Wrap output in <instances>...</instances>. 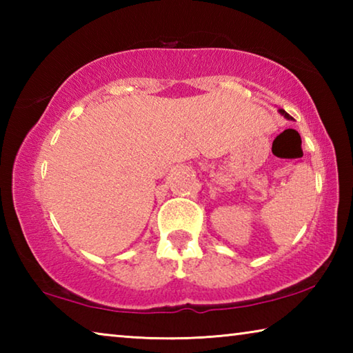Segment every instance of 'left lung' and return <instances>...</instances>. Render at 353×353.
<instances>
[{
    "label": "left lung",
    "mask_w": 353,
    "mask_h": 353,
    "mask_svg": "<svg viewBox=\"0 0 353 353\" xmlns=\"http://www.w3.org/2000/svg\"><path fill=\"white\" fill-rule=\"evenodd\" d=\"M279 112H280V115H282V117H285L286 119H292V117H290V115H288V113H286L285 110H282V109H280Z\"/></svg>",
    "instance_id": "left-lung-1"
}]
</instances>
